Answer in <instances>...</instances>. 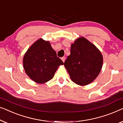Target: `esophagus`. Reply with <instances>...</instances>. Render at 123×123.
I'll list each match as a JSON object with an SVG mask.
<instances>
[{
  "mask_svg": "<svg viewBox=\"0 0 123 123\" xmlns=\"http://www.w3.org/2000/svg\"><path fill=\"white\" fill-rule=\"evenodd\" d=\"M61 59L62 60V61H63V62H65V58L64 57V56H63V57H62V58H61Z\"/></svg>",
  "mask_w": 123,
  "mask_h": 123,
  "instance_id": "1",
  "label": "esophagus"
}]
</instances>
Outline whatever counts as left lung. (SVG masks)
<instances>
[{"instance_id":"8db88e82","label":"left lung","mask_w":123,"mask_h":123,"mask_svg":"<svg viewBox=\"0 0 123 123\" xmlns=\"http://www.w3.org/2000/svg\"><path fill=\"white\" fill-rule=\"evenodd\" d=\"M103 61L102 55L97 48L81 37L72 44L70 54L64 65L74 83L86 85L98 75Z\"/></svg>"}]
</instances>
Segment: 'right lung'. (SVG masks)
Segmentation results:
<instances>
[{"label": "right lung", "instance_id": "obj_1", "mask_svg": "<svg viewBox=\"0 0 123 123\" xmlns=\"http://www.w3.org/2000/svg\"><path fill=\"white\" fill-rule=\"evenodd\" d=\"M63 64L49 42L42 39L29 48L23 58V66L26 74L40 84L52 79L58 67Z\"/></svg>", "mask_w": 123, "mask_h": 123}]
</instances>
